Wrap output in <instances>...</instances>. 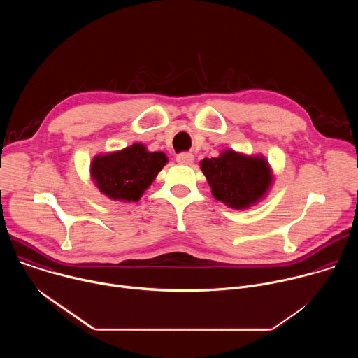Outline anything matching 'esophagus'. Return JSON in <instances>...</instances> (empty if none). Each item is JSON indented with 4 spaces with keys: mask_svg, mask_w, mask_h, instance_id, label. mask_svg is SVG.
<instances>
[{
    "mask_svg": "<svg viewBox=\"0 0 358 358\" xmlns=\"http://www.w3.org/2000/svg\"><path fill=\"white\" fill-rule=\"evenodd\" d=\"M177 163L189 166L194 163V155H191V152H180V155L177 156Z\"/></svg>",
    "mask_w": 358,
    "mask_h": 358,
    "instance_id": "esophagus-1",
    "label": "esophagus"
}]
</instances>
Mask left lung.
Masks as SVG:
<instances>
[{
	"mask_svg": "<svg viewBox=\"0 0 358 358\" xmlns=\"http://www.w3.org/2000/svg\"><path fill=\"white\" fill-rule=\"evenodd\" d=\"M199 164L215 199L234 210H246L262 201L273 182L264 156L224 150L218 157L203 159Z\"/></svg>",
	"mask_w": 358,
	"mask_h": 358,
	"instance_id": "obj_1",
	"label": "left lung"
}]
</instances>
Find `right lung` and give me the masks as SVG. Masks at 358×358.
<instances>
[{"mask_svg": "<svg viewBox=\"0 0 358 358\" xmlns=\"http://www.w3.org/2000/svg\"><path fill=\"white\" fill-rule=\"evenodd\" d=\"M167 164L162 151H148L141 143L97 155L90 163V177L110 199L136 202Z\"/></svg>", "mask_w": 358, "mask_h": 358, "instance_id": "1", "label": "right lung"}]
</instances>
